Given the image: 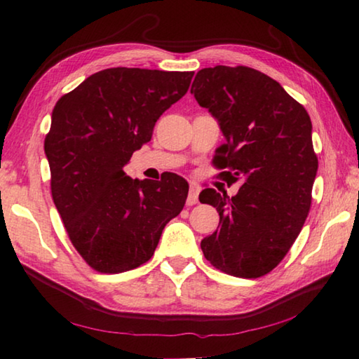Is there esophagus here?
I'll return each instance as SVG.
<instances>
[{
  "mask_svg": "<svg viewBox=\"0 0 359 359\" xmlns=\"http://www.w3.org/2000/svg\"><path fill=\"white\" fill-rule=\"evenodd\" d=\"M199 191H201V187H199L196 182H190V191H188V198H187L188 205H194L198 203Z\"/></svg>",
  "mask_w": 359,
  "mask_h": 359,
  "instance_id": "esophagus-1",
  "label": "esophagus"
}]
</instances>
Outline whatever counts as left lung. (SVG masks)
Returning a JSON list of instances; mask_svg holds the SVG:
<instances>
[{
    "mask_svg": "<svg viewBox=\"0 0 359 359\" xmlns=\"http://www.w3.org/2000/svg\"><path fill=\"white\" fill-rule=\"evenodd\" d=\"M191 93L220 125L224 142L214 165L236 196L205 188L199 201L217 208L220 223L201 241L215 269L258 278L274 269L294 244L312 204L318 158L306 109L274 79L248 66L204 68Z\"/></svg>",
    "mask_w": 359,
    "mask_h": 359,
    "instance_id": "left-lung-1",
    "label": "left lung"
}]
</instances>
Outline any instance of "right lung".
I'll return each mask as SVG.
<instances>
[{
    "label": "right lung",
    "mask_w": 359,
    "mask_h": 359,
    "mask_svg": "<svg viewBox=\"0 0 359 359\" xmlns=\"http://www.w3.org/2000/svg\"><path fill=\"white\" fill-rule=\"evenodd\" d=\"M193 71L109 68L57 101L44 141L50 191L77 253L101 274L154 257L166 223L184 209L188 184L131 179L123 171L156 120L188 92Z\"/></svg>",
    "instance_id": "right-lung-1"
}]
</instances>
